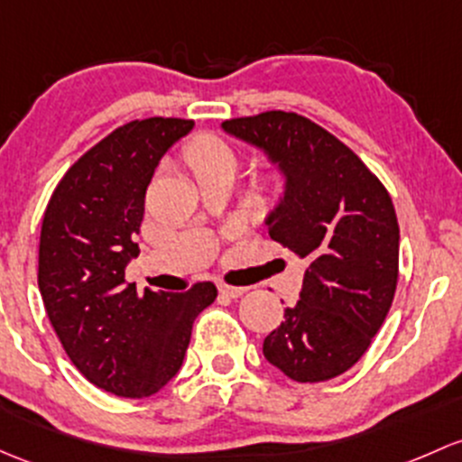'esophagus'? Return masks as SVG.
I'll return each instance as SVG.
<instances>
[{
  "label": "esophagus",
  "instance_id": "34e87169",
  "mask_svg": "<svg viewBox=\"0 0 462 462\" xmlns=\"http://www.w3.org/2000/svg\"><path fill=\"white\" fill-rule=\"evenodd\" d=\"M218 292H221L223 296H227V299H239V296H244L247 292V288H235V285L221 283L218 285Z\"/></svg>",
  "mask_w": 462,
  "mask_h": 462
}]
</instances>
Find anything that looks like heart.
<instances>
[{
  "instance_id": "b5f03b06",
  "label": "heart",
  "mask_w": 462,
  "mask_h": 462,
  "mask_svg": "<svg viewBox=\"0 0 462 462\" xmlns=\"http://www.w3.org/2000/svg\"><path fill=\"white\" fill-rule=\"evenodd\" d=\"M186 157L188 162H190L194 172L221 166L235 168V152L230 150V145L221 142L215 134H203V137L194 139V142L188 145Z\"/></svg>"
}]
</instances>
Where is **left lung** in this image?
Listing matches in <instances>:
<instances>
[{
	"label": "left lung",
	"mask_w": 462,
	"mask_h": 462,
	"mask_svg": "<svg viewBox=\"0 0 462 462\" xmlns=\"http://www.w3.org/2000/svg\"><path fill=\"white\" fill-rule=\"evenodd\" d=\"M221 128L285 177L265 226L308 263L299 300L265 337L263 356L292 381H329L367 352L394 300V203L370 168L308 116L268 110Z\"/></svg>",
	"instance_id": "1"
}]
</instances>
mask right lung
<instances>
[{
  "label": "right lung",
  "mask_w": 462,
  "mask_h": 462,
  "mask_svg": "<svg viewBox=\"0 0 462 462\" xmlns=\"http://www.w3.org/2000/svg\"><path fill=\"white\" fill-rule=\"evenodd\" d=\"M192 125L150 116L113 130L68 168L43 212V308L77 370L115 396H152L174 378L194 319L217 299L210 281L181 294H139L125 281L154 168Z\"/></svg>",
  "instance_id": "right-lung-1"
}]
</instances>
